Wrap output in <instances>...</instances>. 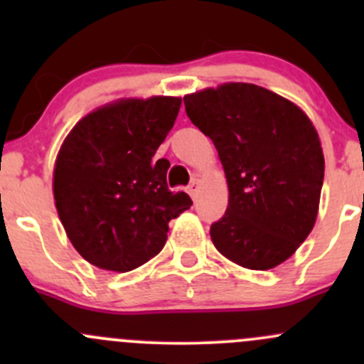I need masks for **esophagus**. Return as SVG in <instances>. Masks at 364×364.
I'll use <instances>...</instances> for the list:
<instances>
[{
  "instance_id": "1",
  "label": "esophagus",
  "mask_w": 364,
  "mask_h": 364,
  "mask_svg": "<svg viewBox=\"0 0 364 364\" xmlns=\"http://www.w3.org/2000/svg\"><path fill=\"white\" fill-rule=\"evenodd\" d=\"M199 188H200L199 179H192V183H190V185H188V193H190V197H192V199H196L197 192H199Z\"/></svg>"
}]
</instances>
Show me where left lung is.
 Here are the masks:
<instances>
[{
  "mask_svg": "<svg viewBox=\"0 0 364 364\" xmlns=\"http://www.w3.org/2000/svg\"><path fill=\"white\" fill-rule=\"evenodd\" d=\"M183 100L227 178L229 205L209 230L213 245L237 266L273 269L294 255L317 220L324 153L314 123L291 100L248 82Z\"/></svg>",
  "mask_w": 364,
  "mask_h": 364,
  "instance_id": "8db88e82",
  "label": "left lung"
}]
</instances>
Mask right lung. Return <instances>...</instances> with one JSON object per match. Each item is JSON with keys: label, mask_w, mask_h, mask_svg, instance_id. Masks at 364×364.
I'll return each mask as SVG.
<instances>
[{"label": "right lung", "mask_w": 364, "mask_h": 364, "mask_svg": "<svg viewBox=\"0 0 364 364\" xmlns=\"http://www.w3.org/2000/svg\"><path fill=\"white\" fill-rule=\"evenodd\" d=\"M181 98H121L86 114L56 156L53 192L70 243L100 269L127 273L159 255L168 222L192 205L153 161Z\"/></svg>", "instance_id": "right-lung-1"}]
</instances>
